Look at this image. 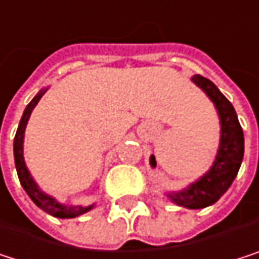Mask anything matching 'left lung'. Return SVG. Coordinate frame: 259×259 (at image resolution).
<instances>
[{
	"label": "left lung",
	"instance_id": "8db88e82",
	"mask_svg": "<svg viewBox=\"0 0 259 259\" xmlns=\"http://www.w3.org/2000/svg\"><path fill=\"white\" fill-rule=\"evenodd\" d=\"M193 81L206 92L219 110L222 124L220 149L214 165L203 178L184 191L168 194V197L181 206L200 209L215 203L234 182L244 155V137L234 106L219 88L202 75H194Z\"/></svg>",
	"mask_w": 259,
	"mask_h": 259
}]
</instances>
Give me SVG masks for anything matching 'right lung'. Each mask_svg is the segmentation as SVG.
Wrapping results in <instances>:
<instances>
[{
    "label": "right lung",
    "instance_id": "1",
    "mask_svg": "<svg viewBox=\"0 0 259 259\" xmlns=\"http://www.w3.org/2000/svg\"><path fill=\"white\" fill-rule=\"evenodd\" d=\"M45 94V91H40L25 107L24 110V115L19 121V125H18V131H16V135H15V143H13V155H15V165H16V171H18V178H19V182L22 185V188L25 190V193L30 196V199L36 203V206H39L40 209H44L45 212L54 215V217H59V219H74L77 215H81L84 212H88L92 206H86V208H81V206H63L60 203H57L54 199L45 196L42 191H39V188L36 187V184L33 182L27 167H25V162H24V156H22V144H24V132H25V125L28 122V118H30V113L31 110L34 109V106L37 104V101L42 98V95Z\"/></svg>",
    "mask_w": 259,
    "mask_h": 259
}]
</instances>
